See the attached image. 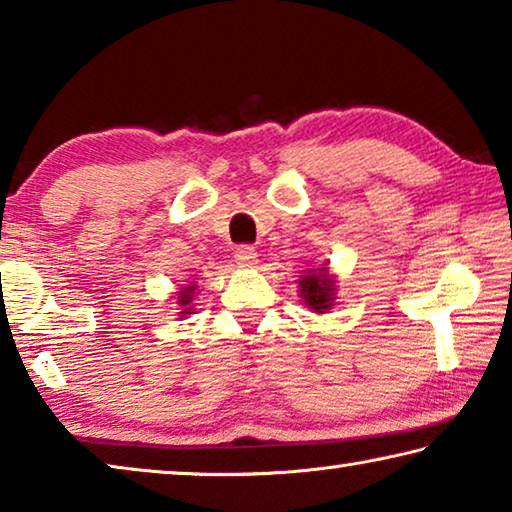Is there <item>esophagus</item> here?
<instances>
[{
  "mask_svg": "<svg viewBox=\"0 0 512 512\" xmlns=\"http://www.w3.org/2000/svg\"><path fill=\"white\" fill-rule=\"evenodd\" d=\"M235 259H237L239 266H253V264L257 262V250H255V246H250V244L237 246Z\"/></svg>",
  "mask_w": 512,
  "mask_h": 512,
  "instance_id": "34e87169",
  "label": "esophagus"
}]
</instances>
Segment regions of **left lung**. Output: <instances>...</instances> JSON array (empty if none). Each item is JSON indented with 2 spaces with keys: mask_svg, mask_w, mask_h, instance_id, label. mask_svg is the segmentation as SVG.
<instances>
[{
  "mask_svg": "<svg viewBox=\"0 0 512 512\" xmlns=\"http://www.w3.org/2000/svg\"><path fill=\"white\" fill-rule=\"evenodd\" d=\"M302 284V298H305L307 307H311L314 311H320L323 314L325 309L332 307L334 300V282L332 277L327 275V268L320 266L318 273L307 275L305 280H300Z\"/></svg>",
  "mask_w": 512,
  "mask_h": 512,
  "instance_id": "left-lung-1",
  "label": "left lung"
}]
</instances>
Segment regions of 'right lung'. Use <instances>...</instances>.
<instances>
[{
  "label": "right lung",
  "mask_w": 512,
  "mask_h": 512,
  "mask_svg": "<svg viewBox=\"0 0 512 512\" xmlns=\"http://www.w3.org/2000/svg\"><path fill=\"white\" fill-rule=\"evenodd\" d=\"M192 291H194V287H185L183 289V293H180V305H187V302L192 300ZM185 314H189V311H185Z\"/></svg>",
  "instance_id": "obj_1"
}]
</instances>
